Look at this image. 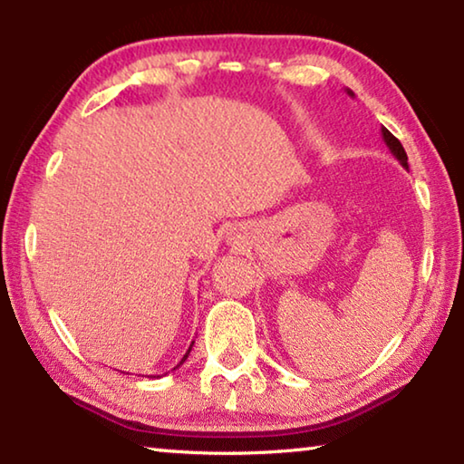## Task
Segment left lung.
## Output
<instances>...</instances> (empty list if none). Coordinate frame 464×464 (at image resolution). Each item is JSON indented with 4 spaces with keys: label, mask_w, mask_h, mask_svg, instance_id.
I'll return each mask as SVG.
<instances>
[{
    "label": "left lung",
    "mask_w": 464,
    "mask_h": 464,
    "mask_svg": "<svg viewBox=\"0 0 464 464\" xmlns=\"http://www.w3.org/2000/svg\"><path fill=\"white\" fill-rule=\"evenodd\" d=\"M348 92V96H352L354 98V92L352 90H345ZM381 135H382V140H384V145L389 147V151L392 153V157H395V160L401 163V166L405 168V169H410V166H407V153H405V149H403V145L399 143V139L397 137H392L391 132L384 129V127H381Z\"/></svg>",
    "instance_id": "obj_1"
}]
</instances>
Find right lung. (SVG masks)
<instances>
[{
    "mask_svg": "<svg viewBox=\"0 0 464 464\" xmlns=\"http://www.w3.org/2000/svg\"><path fill=\"white\" fill-rule=\"evenodd\" d=\"M192 343H194V342H192ZM192 343H190V348H188V352L184 354V358L179 360V364H184V362H186V358H188V354H190V350H192ZM179 364H178V366H179ZM178 366H176V368H178ZM176 368H174V371H176Z\"/></svg>",
    "mask_w": 464,
    "mask_h": 464,
    "instance_id": "1",
    "label": "right lung"
}]
</instances>
